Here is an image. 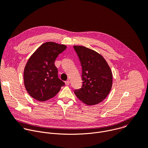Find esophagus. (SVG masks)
<instances>
[{
  "mask_svg": "<svg viewBox=\"0 0 148 148\" xmlns=\"http://www.w3.org/2000/svg\"><path fill=\"white\" fill-rule=\"evenodd\" d=\"M65 84H66V85H69V84H70V81L69 79L67 80L66 81H65Z\"/></svg>",
  "mask_w": 148,
  "mask_h": 148,
  "instance_id": "esophagus-1",
  "label": "esophagus"
}]
</instances>
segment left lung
I'll return each mask as SVG.
<instances>
[{"label":"left lung","instance_id":"8db88e82","mask_svg":"<svg viewBox=\"0 0 148 148\" xmlns=\"http://www.w3.org/2000/svg\"><path fill=\"white\" fill-rule=\"evenodd\" d=\"M82 67V86L74 93L88 105L102 102L112 86V73L105 58L97 51L82 46H74Z\"/></svg>","mask_w":148,"mask_h":148}]
</instances>
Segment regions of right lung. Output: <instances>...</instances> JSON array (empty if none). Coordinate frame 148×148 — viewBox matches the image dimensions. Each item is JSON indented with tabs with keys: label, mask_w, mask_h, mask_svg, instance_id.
Returning a JSON list of instances; mask_svg holds the SVG:
<instances>
[{
	"label": "right lung",
	"mask_w": 148,
	"mask_h": 148,
	"mask_svg": "<svg viewBox=\"0 0 148 148\" xmlns=\"http://www.w3.org/2000/svg\"><path fill=\"white\" fill-rule=\"evenodd\" d=\"M67 46L53 41L42 44L30 57L24 70V84L29 94L43 102L54 97L65 83L58 78L54 62Z\"/></svg>",
	"instance_id": "add662e5"
}]
</instances>
